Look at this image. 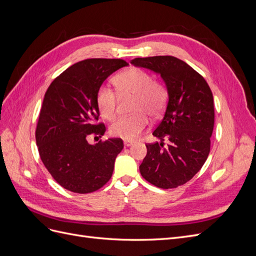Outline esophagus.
<instances>
[{"mask_svg":"<svg viewBox=\"0 0 256 256\" xmlns=\"http://www.w3.org/2000/svg\"><path fill=\"white\" fill-rule=\"evenodd\" d=\"M134 141H130V140H124V145H125V147H129L131 145H134Z\"/></svg>","mask_w":256,"mask_h":256,"instance_id":"34e87169","label":"esophagus"}]
</instances>
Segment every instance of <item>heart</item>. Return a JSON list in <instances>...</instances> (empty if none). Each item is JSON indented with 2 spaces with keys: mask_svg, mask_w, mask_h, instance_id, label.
I'll return each instance as SVG.
<instances>
[{
  "mask_svg": "<svg viewBox=\"0 0 256 256\" xmlns=\"http://www.w3.org/2000/svg\"><path fill=\"white\" fill-rule=\"evenodd\" d=\"M120 96H134L132 111L129 116H122L110 126V134L124 140H134L148 124V116H157L164 110L168 90L161 82L152 80V76L140 68L131 67L113 79ZM97 106L100 114L113 120L118 113V94L110 85L102 84L97 90Z\"/></svg>",
  "mask_w": 256,
  "mask_h": 256,
  "instance_id": "b5f03b06",
  "label": "heart"
}]
</instances>
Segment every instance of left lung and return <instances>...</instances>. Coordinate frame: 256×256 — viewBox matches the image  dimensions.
<instances>
[{
	"mask_svg": "<svg viewBox=\"0 0 256 256\" xmlns=\"http://www.w3.org/2000/svg\"><path fill=\"white\" fill-rule=\"evenodd\" d=\"M130 63L160 74L168 97L164 118L152 132L160 142L146 145L141 175L158 188H176L202 168L210 152L212 92L202 76L177 58H138ZM164 138L169 140L166 146Z\"/></svg>",
	"mask_w": 256,
	"mask_h": 256,
	"instance_id": "obj_1",
	"label": "left lung"
}]
</instances>
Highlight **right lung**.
<instances>
[{
  "label": "right lung",
  "instance_id": "right-lung-1",
  "mask_svg": "<svg viewBox=\"0 0 256 256\" xmlns=\"http://www.w3.org/2000/svg\"><path fill=\"white\" fill-rule=\"evenodd\" d=\"M120 58H88L76 63L53 80L44 94L36 128V143L44 166L62 187L90 193L110 180L122 152L120 138L92 145L86 136L102 138L97 90L104 80L127 66Z\"/></svg>",
  "mask_w": 256,
  "mask_h": 256
}]
</instances>
